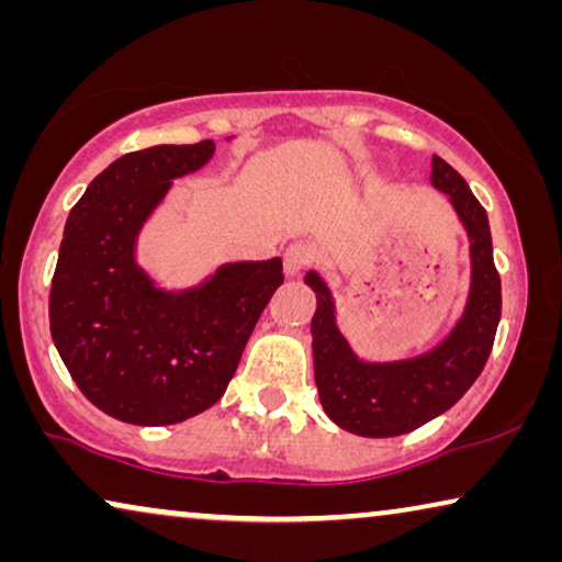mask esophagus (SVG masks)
<instances>
[{
	"label": "esophagus",
	"mask_w": 562,
	"mask_h": 562,
	"mask_svg": "<svg viewBox=\"0 0 562 562\" xmlns=\"http://www.w3.org/2000/svg\"><path fill=\"white\" fill-rule=\"evenodd\" d=\"M314 260V250L312 245L304 243H294L283 250V271L286 276H299Z\"/></svg>",
	"instance_id": "1"
}]
</instances>
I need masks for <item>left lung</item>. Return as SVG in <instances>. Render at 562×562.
Masks as SVG:
<instances>
[{
  "label": "left lung",
  "mask_w": 562,
  "mask_h": 562,
  "mask_svg": "<svg viewBox=\"0 0 562 562\" xmlns=\"http://www.w3.org/2000/svg\"><path fill=\"white\" fill-rule=\"evenodd\" d=\"M435 189L448 194L471 243V291L465 310L437 348L417 358L368 363L337 329L335 299L317 271L306 286L317 294L312 317L314 381L327 417L360 437H396L448 412L486 366L502 319V279L494 266L488 217L463 176L432 156Z\"/></svg>",
  "instance_id": "left-lung-1"
}]
</instances>
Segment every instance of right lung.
I'll list each match as a JSON object with an SVG mask.
<instances>
[{"mask_svg": "<svg viewBox=\"0 0 562 562\" xmlns=\"http://www.w3.org/2000/svg\"><path fill=\"white\" fill-rule=\"evenodd\" d=\"M212 156V140L127 153L68 214L50 283L53 342L81 394L130 425H179L217 404L283 283L281 258L225 263L183 291L158 289L137 266V235L173 179Z\"/></svg>", "mask_w": 562, "mask_h": 562, "instance_id": "obj_1", "label": "right lung"}]
</instances>
